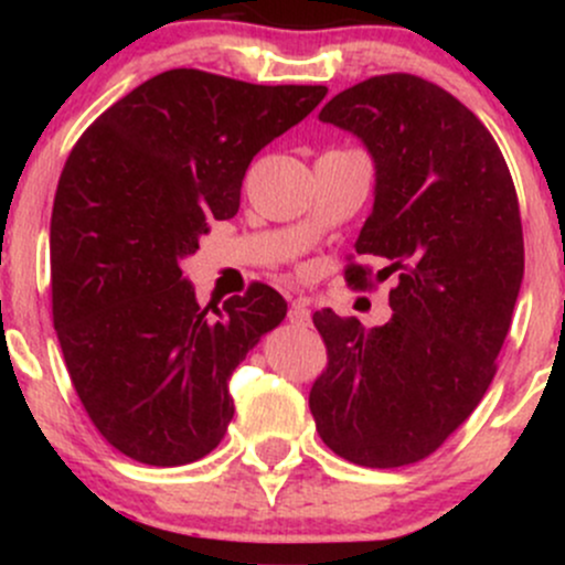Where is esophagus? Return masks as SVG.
I'll use <instances>...</instances> for the list:
<instances>
[{
	"mask_svg": "<svg viewBox=\"0 0 565 565\" xmlns=\"http://www.w3.org/2000/svg\"><path fill=\"white\" fill-rule=\"evenodd\" d=\"M287 319L295 323V327H308V323H310V310H308V300H305V297H295V300H291V308H289Z\"/></svg>",
	"mask_w": 565,
	"mask_h": 565,
	"instance_id": "1",
	"label": "esophagus"
}]
</instances>
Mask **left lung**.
I'll return each instance as SVG.
<instances>
[{
  "label": "left lung",
  "instance_id": "1",
  "mask_svg": "<svg viewBox=\"0 0 565 565\" xmlns=\"http://www.w3.org/2000/svg\"><path fill=\"white\" fill-rule=\"evenodd\" d=\"M319 119L372 153L374 210L355 252L382 257L377 276L395 287L385 327L316 310L329 361L310 414L348 462L404 468L440 449L494 380L523 281L518 193L481 119L423 76L353 84ZM345 281L372 289V268L350 260Z\"/></svg>",
  "mask_w": 565,
  "mask_h": 565
}]
</instances>
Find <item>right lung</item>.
Masks as SVG:
<instances>
[{"mask_svg": "<svg viewBox=\"0 0 565 565\" xmlns=\"http://www.w3.org/2000/svg\"><path fill=\"white\" fill-rule=\"evenodd\" d=\"M323 95L321 84L172 68L116 100L71 148L50 223L53 323L84 412L135 462H196L228 430L233 369L287 302L255 281L210 316L180 260L212 220L236 215L255 153Z\"/></svg>", "mask_w": 565, "mask_h": 565, "instance_id": "right-lung-1", "label": "right lung"}]
</instances>
